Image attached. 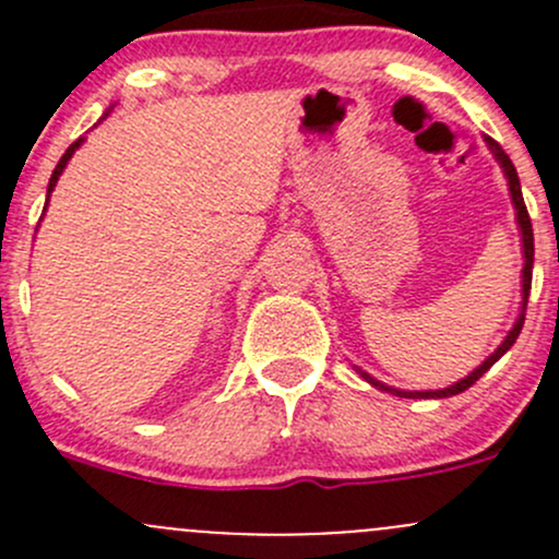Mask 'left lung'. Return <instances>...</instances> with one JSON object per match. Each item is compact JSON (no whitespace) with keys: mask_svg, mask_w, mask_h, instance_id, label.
<instances>
[{"mask_svg":"<svg viewBox=\"0 0 559 559\" xmlns=\"http://www.w3.org/2000/svg\"><path fill=\"white\" fill-rule=\"evenodd\" d=\"M484 143H487V148L492 151L495 162H498V165L503 167V175H506V180H509V194H511V205H514V211H516V227H520V235H522V259H524V264H522V306H520V316H516V321H514V326H511V330H509V335H506L503 341H500V346L495 348V352L489 354V357L484 359V362L478 365V368H473L471 373L465 376V379L454 381V384H449V386H443V389H425V392H416V389H414V392H408V389L386 386L384 381L373 379V376H370V373H365L362 368H357V373L362 376V379L368 381V384H373L376 389H381V392L397 394V397H414V400H441V397H452V394H460V392H465L467 386H473V384H476V381L481 379V376L487 373V370L492 368V365L498 362V359L503 357V354L509 352L511 346H514V343H516V337H520V332H522V324H524V311H527L530 284H533V253H535V248H533V224H530L527 207H524V200H522V186H520V175H516V167L511 165L509 154H506V151L500 148V145L495 143L492 138H484Z\"/></svg>","mask_w":559,"mask_h":559,"instance_id":"obj_1","label":"left lung"}]
</instances>
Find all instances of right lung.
Instances as JSON below:
<instances>
[{
	"label": "right lung",
	"mask_w": 559,
	"mask_h": 559,
	"mask_svg": "<svg viewBox=\"0 0 559 559\" xmlns=\"http://www.w3.org/2000/svg\"><path fill=\"white\" fill-rule=\"evenodd\" d=\"M110 112H112V105H110V107H107V110L103 112V118H99V121H105V118H107V116H110ZM83 140H86V138H78V140H75V143H72V145H70V148H67V151H64V156H61V159H59V165H56V170H53V175H50V180H48V200H50V191H53V189H56V183H59V175H61V173H64V167H67V165H70L72 154H75V151H78V148H81V145H83ZM48 200H45V207H43V213H45V211H48Z\"/></svg>",
	"instance_id": "obj_1"
}]
</instances>
